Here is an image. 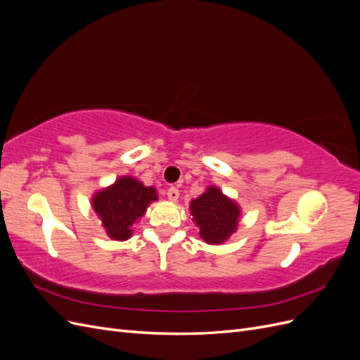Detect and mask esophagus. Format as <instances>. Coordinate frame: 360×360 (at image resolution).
I'll use <instances>...</instances> for the list:
<instances>
[{
	"instance_id": "esophagus-1",
	"label": "esophagus",
	"mask_w": 360,
	"mask_h": 360,
	"mask_svg": "<svg viewBox=\"0 0 360 360\" xmlns=\"http://www.w3.org/2000/svg\"><path fill=\"white\" fill-rule=\"evenodd\" d=\"M167 195H168V200H169V201H174V202H176V201L179 200V197H180L179 189H176V188H169L168 192H167Z\"/></svg>"
}]
</instances>
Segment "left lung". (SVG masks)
Masks as SVG:
<instances>
[{
  "mask_svg": "<svg viewBox=\"0 0 360 360\" xmlns=\"http://www.w3.org/2000/svg\"><path fill=\"white\" fill-rule=\"evenodd\" d=\"M192 221L200 228V237L209 245H221L237 231L240 205L216 186L207 188L191 201Z\"/></svg>",
  "mask_w": 360,
  "mask_h": 360,
  "instance_id": "obj_1",
  "label": "left lung"
}]
</instances>
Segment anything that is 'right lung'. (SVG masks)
I'll use <instances>...</instances> for the list:
<instances>
[{
  "label": "right lung",
  "instance_id": "add662e5",
  "mask_svg": "<svg viewBox=\"0 0 360 360\" xmlns=\"http://www.w3.org/2000/svg\"><path fill=\"white\" fill-rule=\"evenodd\" d=\"M158 201L153 186H144L132 176L118 177L111 186L97 191L91 197V207L102 221L106 236L124 242L132 237V226L147 212V207Z\"/></svg>",
  "mask_w": 360,
  "mask_h": 360
}]
</instances>
